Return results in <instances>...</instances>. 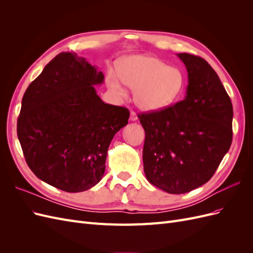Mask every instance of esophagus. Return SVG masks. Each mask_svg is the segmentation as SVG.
Masks as SVG:
<instances>
[{
	"label": "esophagus",
	"mask_w": 253,
	"mask_h": 253,
	"mask_svg": "<svg viewBox=\"0 0 253 253\" xmlns=\"http://www.w3.org/2000/svg\"><path fill=\"white\" fill-rule=\"evenodd\" d=\"M137 119H138V117H137V115L135 112H131V117H129V120L131 121H136Z\"/></svg>",
	"instance_id": "obj_1"
}]
</instances>
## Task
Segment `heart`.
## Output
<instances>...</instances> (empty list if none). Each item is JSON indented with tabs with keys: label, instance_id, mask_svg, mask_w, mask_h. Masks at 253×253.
<instances>
[{
	"label": "heart",
	"instance_id": "1",
	"mask_svg": "<svg viewBox=\"0 0 253 253\" xmlns=\"http://www.w3.org/2000/svg\"><path fill=\"white\" fill-rule=\"evenodd\" d=\"M119 76L134 90L136 104L143 111L156 112L169 108L180 98L185 75L178 67L169 66L158 58L145 55L126 57L119 65ZM112 89L124 95V87L114 73L108 77Z\"/></svg>",
	"mask_w": 253,
	"mask_h": 253
}]
</instances>
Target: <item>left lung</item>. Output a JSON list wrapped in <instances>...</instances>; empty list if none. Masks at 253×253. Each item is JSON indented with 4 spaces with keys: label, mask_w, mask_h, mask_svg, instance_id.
I'll return each instance as SVG.
<instances>
[{
    "label": "left lung",
    "mask_w": 253,
    "mask_h": 253,
    "mask_svg": "<svg viewBox=\"0 0 253 253\" xmlns=\"http://www.w3.org/2000/svg\"><path fill=\"white\" fill-rule=\"evenodd\" d=\"M177 57L188 72L185 99L138 116L145 132L144 174L171 194L208 181L232 142V103L217 74L201 57L187 52Z\"/></svg>",
    "instance_id": "1"
}]
</instances>
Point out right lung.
Listing matches in <instances>:
<instances>
[{"instance_id": "1", "label": "right lung", "mask_w": 253, "mask_h": 253, "mask_svg": "<svg viewBox=\"0 0 253 253\" xmlns=\"http://www.w3.org/2000/svg\"><path fill=\"white\" fill-rule=\"evenodd\" d=\"M104 75L75 52H60L22 99L18 138L30 170L65 192L101 180L110 143L127 125L126 108L104 103L95 85Z\"/></svg>"}]
</instances>
